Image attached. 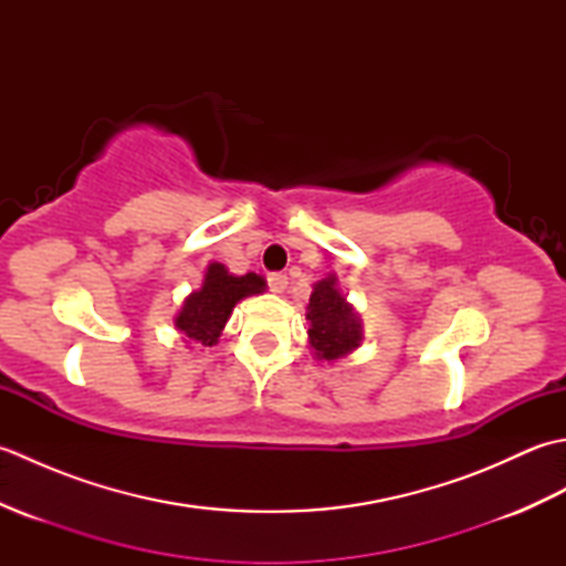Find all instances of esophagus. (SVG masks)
Returning a JSON list of instances; mask_svg holds the SVG:
<instances>
[{
  "instance_id": "obj_1",
  "label": "esophagus",
  "mask_w": 566,
  "mask_h": 566,
  "mask_svg": "<svg viewBox=\"0 0 566 566\" xmlns=\"http://www.w3.org/2000/svg\"><path fill=\"white\" fill-rule=\"evenodd\" d=\"M268 284L274 294H282L286 290V284H290V280H286V274H282V272H272L268 276Z\"/></svg>"
}]
</instances>
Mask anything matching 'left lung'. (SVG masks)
<instances>
[{
  "instance_id": "left-lung-1",
  "label": "left lung",
  "mask_w": 566,
  "mask_h": 566,
  "mask_svg": "<svg viewBox=\"0 0 566 566\" xmlns=\"http://www.w3.org/2000/svg\"><path fill=\"white\" fill-rule=\"evenodd\" d=\"M306 321L308 343L318 359L333 363V359L350 355L363 345V323H359L355 308L338 292V280L333 274L314 284L306 306Z\"/></svg>"
}]
</instances>
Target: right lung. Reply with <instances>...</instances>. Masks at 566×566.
<instances>
[{
	"instance_id": "add662e5",
	"label": "right lung",
	"mask_w": 566,
	"mask_h": 566,
	"mask_svg": "<svg viewBox=\"0 0 566 566\" xmlns=\"http://www.w3.org/2000/svg\"><path fill=\"white\" fill-rule=\"evenodd\" d=\"M268 282L260 274L248 272L235 276L226 270V264L211 262L203 274V282L197 292H191L179 314L175 316V328L185 335V343L197 347H211L219 343L238 302L245 296L262 294Z\"/></svg>"
}]
</instances>
